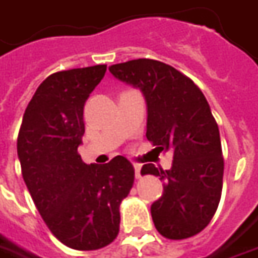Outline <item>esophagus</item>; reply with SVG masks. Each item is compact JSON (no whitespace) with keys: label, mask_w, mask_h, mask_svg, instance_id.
Returning a JSON list of instances; mask_svg holds the SVG:
<instances>
[{"label":"esophagus","mask_w":258,"mask_h":258,"mask_svg":"<svg viewBox=\"0 0 258 258\" xmlns=\"http://www.w3.org/2000/svg\"><path fill=\"white\" fill-rule=\"evenodd\" d=\"M133 166H134V169H136V178L137 179H140L141 178V165L140 164H133Z\"/></svg>","instance_id":"34e87169"}]
</instances>
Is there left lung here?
Masks as SVG:
<instances>
[{
	"mask_svg": "<svg viewBox=\"0 0 258 258\" xmlns=\"http://www.w3.org/2000/svg\"><path fill=\"white\" fill-rule=\"evenodd\" d=\"M108 69L143 92L148 141L173 152L169 171L152 164L141 169L164 180V194L151 206L154 225L169 240L195 236L215 216L223 186L222 144L208 100L192 79L159 60L136 59Z\"/></svg>",
	"mask_w": 258,
	"mask_h": 258,
	"instance_id": "1",
	"label": "left lung"
}]
</instances>
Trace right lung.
<instances>
[{
    "label": "right lung",
    "mask_w": 258,
    "mask_h": 258,
    "mask_svg": "<svg viewBox=\"0 0 258 258\" xmlns=\"http://www.w3.org/2000/svg\"><path fill=\"white\" fill-rule=\"evenodd\" d=\"M106 70L96 64L48 76L26 107L17 141L22 178L43 222L64 246L83 251L114 241L120 203L134 183L127 158L87 165L78 152L86 100Z\"/></svg>",
    "instance_id": "1"
}]
</instances>
